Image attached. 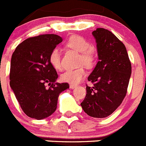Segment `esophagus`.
I'll list each match as a JSON object with an SVG mask.
<instances>
[{
  "mask_svg": "<svg viewBox=\"0 0 146 146\" xmlns=\"http://www.w3.org/2000/svg\"><path fill=\"white\" fill-rule=\"evenodd\" d=\"M76 87H77V85L70 84V86H69V88H70L71 89H74V88H75Z\"/></svg>",
  "mask_w": 146,
  "mask_h": 146,
  "instance_id": "esophagus-1",
  "label": "esophagus"
}]
</instances>
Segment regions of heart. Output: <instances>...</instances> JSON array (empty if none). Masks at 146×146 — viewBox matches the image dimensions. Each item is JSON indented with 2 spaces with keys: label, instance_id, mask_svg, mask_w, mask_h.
Returning a JSON list of instances; mask_svg holds the SVG:
<instances>
[{
  "label": "heart",
  "instance_id": "b5f03b06",
  "mask_svg": "<svg viewBox=\"0 0 146 146\" xmlns=\"http://www.w3.org/2000/svg\"><path fill=\"white\" fill-rule=\"evenodd\" d=\"M66 46L77 52H80V63L85 64L87 66H91L94 64L96 58V52L91 43L83 37L74 35L67 41ZM50 63L57 70H60L62 68L61 52L58 47L53 49L50 54ZM86 70L80 67L76 69H67L60 75L63 81L71 84H77L80 82L86 76Z\"/></svg>",
  "mask_w": 146,
  "mask_h": 146
}]
</instances>
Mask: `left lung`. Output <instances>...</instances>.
<instances>
[{"instance_id":"8db88e82","label":"left lung","mask_w":146,"mask_h":146,"mask_svg":"<svg viewBox=\"0 0 146 146\" xmlns=\"http://www.w3.org/2000/svg\"><path fill=\"white\" fill-rule=\"evenodd\" d=\"M92 34L99 61L88 77L94 86H86L80 105L89 116L103 118L111 115L126 96L131 65L126 47L112 32L97 28Z\"/></svg>"}]
</instances>
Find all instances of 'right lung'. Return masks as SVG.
Masks as SVG:
<instances>
[{
    "mask_svg": "<svg viewBox=\"0 0 146 146\" xmlns=\"http://www.w3.org/2000/svg\"><path fill=\"white\" fill-rule=\"evenodd\" d=\"M62 41L58 35H39L23 41L13 52L10 86L30 118L42 120L51 115L60 94L69 88L67 82H56L58 76L49 60L50 52Z\"/></svg>",
    "mask_w": 146,
    "mask_h": 146,
    "instance_id": "1",
    "label": "right lung"
}]
</instances>
